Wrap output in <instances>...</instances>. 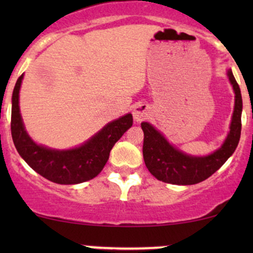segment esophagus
I'll list each match as a JSON object with an SVG mask.
<instances>
[{
  "instance_id": "34e87169",
  "label": "esophagus",
  "mask_w": 253,
  "mask_h": 253,
  "mask_svg": "<svg viewBox=\"0 0 253 253\" xmlns=\"http://www.w3.org/2000/svg\"><path fill=\"white\" fill-rule=\"evenodd\" d=\"M150 107L147 104L139 103L133 109V118H134V121H136V123H141L145 119L150 117Z\"/></svg>"
}]
</instances>
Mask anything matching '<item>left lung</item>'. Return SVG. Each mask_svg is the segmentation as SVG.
Returning a JSON list of instances; mask_svg holds the SVG:
<instances>
[{
	"label": "left lung",
	"instance_id": "left-lung-1",
	"mask_svg": "<svg viewBox=\"0 0 253 253\" xmlns=\"http://www.w3.org/2000/svg\"><path fill=\"white\" fill-rule=\"evenodd\" d=\"M234 91V110L229 132L219 149L207 156H191L171 145L150 123H141L144 130L143 156L146 168L159 181L171 184H196L213 175L236 151L242 132L243 100L240 88L231 69L227 70Z\"/></svg>",
	"mask_w": 253,
	"mask_h": 253
}]
</instances>
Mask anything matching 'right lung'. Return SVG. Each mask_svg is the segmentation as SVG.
<instances>
[{"mask_svg": "<svg viewBox=\"0 0 253 253\" xmlns=\"http://www.w3.org/2000/svg\"><path fill=\"white\" fill-rule=\"evenodd\" d=\"M24 75L17 78L11 96V136L21 158L36 172L58 184H78L96 177L109 158L110 150L133 124L132 114L110 121L80 146L54 150L37 144L28 135L20 114L19 92Z\"/></svg>", "mask_w": 253, "mask_h": 253, "instance_id": "right-lung-1", "label": "right lung"}]
</instances>
